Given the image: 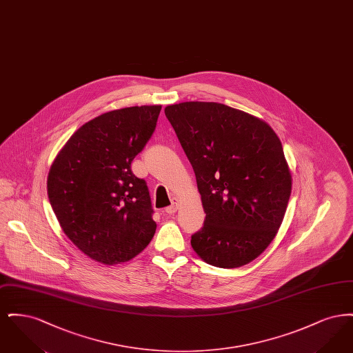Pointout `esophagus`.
I'll return each instance as SVG.
<instances>
[{"label":"esophagus","mask_w":353,"mask_h":353,"mask_svg":"<svg viewBox=\"0 0 353 353\" xmlns=\"http://www.w3.org/2000/svg\"><path fill=\"white\" fill-rule=\"evenodd\" d=\"M177 209H179V200H177V199H173L172 205L165 209V212H167L168 214H173V213L177 212Z\"/></svg>","instance_id":"1"}]
</instances>
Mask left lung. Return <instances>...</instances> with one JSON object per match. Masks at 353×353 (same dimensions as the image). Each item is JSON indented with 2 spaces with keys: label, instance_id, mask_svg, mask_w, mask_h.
<instances>
[{
  "label": "left lung",
  "instance_id": "left-lung-1",
  "mask_svg": "<svg viewBox=\"0 0 353 353\" xmlns=\"http://www.w3.org/2000/svg\"><path fill=\"white\" fill-rule=\"evenodd\" d=\"M190 161L206 217L192 235L206 263L234 269L250 263L278 233L291 194L282 143L269 124L214 101L165 107Z\"/></svg>",
  "mask_w": 353,
  "mask_h": 353
}]
</instances>
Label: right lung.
Returning a JSON list of instances; mask_svg holds the SVG:
<instances>
[{
  "mask_svg": "<svg viewBox=\"0 0 353 353\" xmlns=\"http://www.w3.org/2000/svg\"><path fill=\"white\" fill-rule=\"evenodd\" d=\"M161 105L127 107L83 124L57 154L48 194L70 241L91 259L117 265L151 242V197L131 163L154 132Z\"/></svg>",
  "mask_w": 353,
  "mask_h": 353,
  "instance_id": "1",
  "label": "right lung"
}]
</instances>
